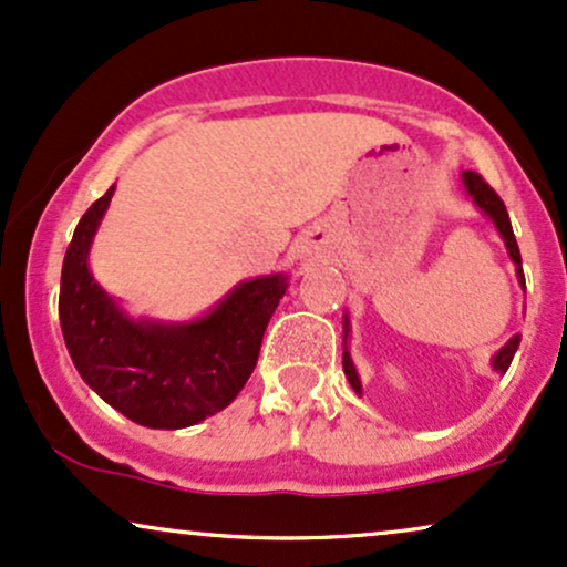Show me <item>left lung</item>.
Wrapping results in <instances>:
<instances>
[{"label":"left lung","instance_id":"1","mask_svg":"<svg viewBox=\"0 0 567 567\" xmlns=\"http://www.w3.org/2000/svg\"><path fill=\"white\" fill-rule=\"evenodd\" d=\"M462 188L467 196L472 198V204L477 206V209L483 212L485 217L494 223V228L498 230V236H502L504 246H507V255L512 262H515V276H517V284L525 289V276H523V259H520V249H517V241H515V233H512V223H509V215H507V206H504L502 198L496 196V190L491 188L485 179L477 175V172H462ZM342 334H344V350H342V369H344V377H348L350 388L355 390V395L361 398L363 395V384H361V377H358V369L355 363H352V355L348 350V339H350V316L344 312L342 318ZM517 348H520V334L509 337L507 342L502 344L494 352V358H491V365H494L496 374H507L512 358H515Z\"/></svg>","mask_w":567,"mask_h":567}]
</instances>
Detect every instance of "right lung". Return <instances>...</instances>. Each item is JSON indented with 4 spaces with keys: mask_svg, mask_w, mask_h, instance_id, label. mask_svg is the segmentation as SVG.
<instances>
[{
    "mask_svg": "<svg viewBox=\"0 0 567 567\" xmlns=\"http://www.w3.org/2000/svg\"><path fill=\"white\" fill-rule=\"evenodd\" d=\"M113 190L84 212L65 251L58 302L65 348L79 377L118 414L151 430L190 427L244 390L289 276L246 278L190 321L135 318L90 270Z\"/></svg>",
    "mask_w": 567,
    "mask_h": 567,
    "instance_id": "1",
    "label": "right lung"
}]
</instances>
